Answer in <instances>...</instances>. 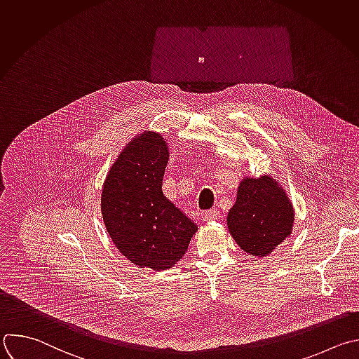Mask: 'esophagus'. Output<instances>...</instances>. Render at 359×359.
<instances>
[{
  "label": "esophagus",
  "instance_id": "34e87169",
  "mask_svg": "<svg viewBox=\"0 0 359 359\" xmlns=\"http://www.w3.org/2000/svg\"><path fill=\"white\" fill-rule=\"evenodd\" d=\"M219 217V212L217 210H208L205 212H203V219L204 221H212L217 219Z\"/></svg>",
  "mask_w": 359,
  "mask_h": 359
}]
</instances>
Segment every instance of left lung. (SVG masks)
<instances>
[{"label": "left lung", "mask_w": 359, "mask_h": 359, "mask_svg": "<svg viewBox=\"0 0 359 359\" xmlns=\"http://www.w3.org/2000/svg\"><path fill=\"white\" fill-rule=\"evenodd\" d=\"M293 225V204L275 177H243L226 215L228 231L238 247L251 257L265 258L290 236Z\"/></svg>", "instance_id": "left-lung-1"}]
</instances>
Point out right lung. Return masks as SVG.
<instances>
[{
	"mask_svg": "<svg viewBox=\"0 0 359 359\" xmlns=\"http://www.w3.org/2000/svg\"><path fill=\"white\" fill-rule=\"evenodd\" d=\"M168 140L145 130L115 158L101 191L102 221L114 245L130 262L166 271L186 254L193 222L162 190Z\"/></svg>",
	"mask_w": 359,
	"mask_h": 359,
	"instance_id": "obj_1",
	"label": "right lung"
}]
</instances>
